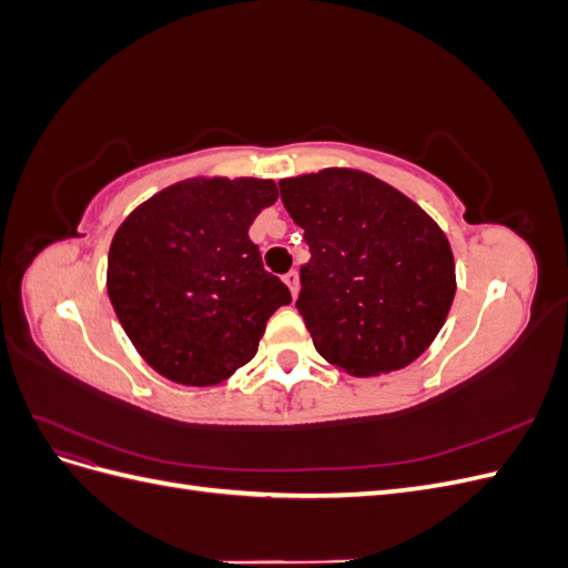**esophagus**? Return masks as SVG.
<instances>
[{"label":"esophagus","instance_id":"34e87169","mask_svg":"<svg viewBox=\"0 0 568 568\" xmlns=\"http://www.w3.org/2000/svg\"><path fill=\"white\" fill-rule=\"evenodd\" d=\"M284 284L288 286V291H291V296H296V294H298V288H301V280H298V272H296V270H291V272H286V274H284Z\"/></svg>","mask_w":568,"mask_h":568}]
</instances>
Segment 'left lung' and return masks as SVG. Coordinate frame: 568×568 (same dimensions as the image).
<instances>
[{"label":"left lung","instance_id":"obj_1","mask_svg":"<svg viewBox=\"0 0 568 568\" xmlns=\"http://www.w3.org/2000/svg\"><path fill=\"white\" fill-rule=\"evenodd\" d=\"M280 194L311 248L296 307L317 353L355 376L415 363L455 298L453 251L436 222L348 168L282 180Z\"/></svg>","mask_w":568,"mask_h":568}]
</instances>
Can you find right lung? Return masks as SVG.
<instances>
[{
    "label": "right lung",
    "instance_id": "add662e5",
    "mask_svg": "<svg viewBox=\"0 0 568 568\" xmlns=\"http://www.w3.org/2000/svg\"><path fill=\"white\" fill-rule=\"evenodd\" d=\"M277 184L194 178L163 189L118 227L109 298L146 363L184 386L230 379L257 353L272 313L291 303L248 239Z\"/></svg>",
    "mask_w": 568,
    "mask_h": 568
}]
</instances>
